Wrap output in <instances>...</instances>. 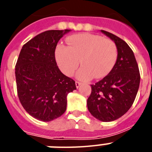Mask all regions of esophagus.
Returning <instances> with one entry per match:
<instances>
[{"label":"esophagus","instance_id":"34e87169","mask_svg":"<svg viewBox=\"0 0 152 152\" xmlns=\"http://www.w3.org/2000/svg\"><path fill=\"white\" fill-rule=\"evenodd\" d=\"M81 85V83H80V82H78V81H76V88H80V86Z\"/></svg>","mask_w":152,"mask_h":152}]
</instances>
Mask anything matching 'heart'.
<instances>
[{"mask_svg": "<svg viewBox=\"0 0 152 152\" xmlns=\"http://www.w3.org/2000/svg\"><path fill=\"white\" fill-rule=\"evenodd\" d=\"M68 42L69 46L60 44L55 51L57 65L68 76L75 73L80 61L82 67L77 73L79 80H90L93 76L103 78L110 72L117 61L118 49L110 39L85 33L72 35Z\"/></svg>", "mask_w": 152, "mask_h": 152, "instance_id": "1", "label": "heart"}]
</instances>
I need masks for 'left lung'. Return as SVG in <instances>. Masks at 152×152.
Instances as JSON below:
<instances>
[{
    "label": "left lung",
    "mask_w": 152,
    "mask_h": 152,
    "mask_svg": "<svg viewBox=\"0 0 152 152\" xmlns=\"http://www.w3.org/2000/svg\"><path fill=\"white\" fill-rule=\"evenodd\" d=\"M118 49L113 69L102 80L91 85L88 109L96 119L109 122L123 116L132 106L139 89L140 76L134 53L119 37L101 31Z\"/></svg>",
    "instance_id": "left-lung-1"
}]
</instances>
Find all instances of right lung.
<instances>
[{
	"instance_id": "obj_1",
	"label": "right lung",
	"mask_w": 152,
	"mask_h": 152,
	"mask_svg": "<svg viewBox=\"0 0 152 152\" xmlns=\"http://www.w3.org/2000/svg\"><path fill=\"white\" fill-rule=\"evenodd\" d=\"M71 30L42 32L24 44L15 64L19 99L35 119L50 121L65 112L67 95L76 90L72 79L62 73L55 60L59 40Z\"/></svg>"
}]
</instances>
